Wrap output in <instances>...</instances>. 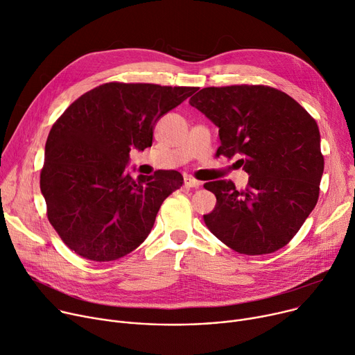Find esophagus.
<instances>
[{
	"label": "esophagus",
	"instance_id": "1",
	"mask_svg": "<svg viewBox=\"0 0 355 355\" xmlns=\"http://www.w3.org/2000/svg\"><path fill=\"white\" fill-rule=\"evenodd\" d=\"M184 184H185V187H189V188H198L201 185V182L198 180L191 178V177H185Z\"/></svg>",
	"mask_w": 355,
	"mask_h": 355
}]
</instances>
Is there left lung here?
<instances>
[{"label": "left lung", "mask_w": 355, "mask_h": 355, "mask_svg": "<svg viewBox=\"0 0 355 355\" xmlns=\"http://www.w3.org/2000/svg\"><path fill=\"white\" fill-rule=\"evenodd\" d=\"M219 128L216 155L232 158L250 175L238 191L228 180L205 182L216 205L208 230L243 254L287 245L314 209L324 157L315 120L293 98L263 85L204 87L189 99Z\"/></svg>", "instance_id": "1"}]
</instances>
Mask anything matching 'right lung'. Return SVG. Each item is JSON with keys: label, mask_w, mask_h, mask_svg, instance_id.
Wrapping results in <instances>:
<instances>
[{"label": "right lung", "mask_w": 355, "mask_h": 355, "mask_svg": "<svg viewBox=\"0 0 355 355\" xmlns=\"http://www.w3.org/2000/svg\"><path fill=\"white\" fill-rule=\"evenodd\" d=\"M196 90L110 82L82 94L55 121L40 182L48 219L71 250L110 262L144 242L184 178L158 170L135 180L125 173L130 150L151 147L158 119Z\"/></svg>", "instance_id": "right-lung-1"}]
</instances>
